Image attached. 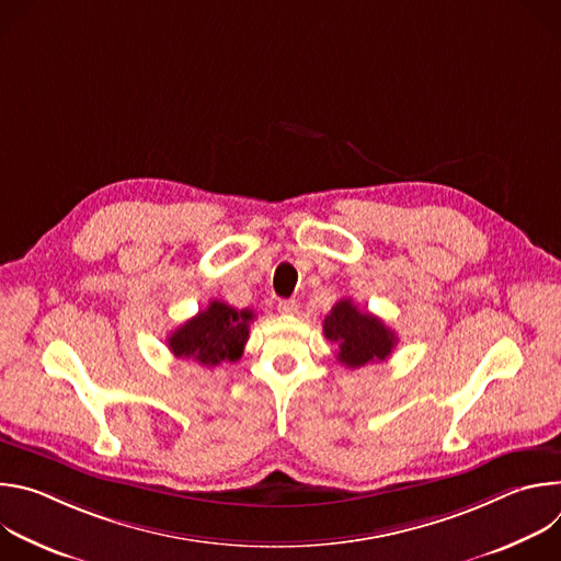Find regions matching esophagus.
<instances>
[{"label":"esophagus","mask_w":561,"mask_h":561,"mask_svg":"<svg viewBox=\"0 0 561 561\" xmlns=\"http://www.w3.org/2000/svg\"><path fill=\"white\" fill-rule=\"evenodd\" d=\"M279 312H284V314H293V312H297V301L295 299H279Z\"/></svg>","instance_id":"obj_1"}]
</instances>
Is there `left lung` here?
Returning <instances> with one entry per match:
<instances>
[{"instance_id": "obj_1", "label": "left lung", "mask_w": 561, "mask_h": 561, "mask_svg": "<svg viewBox=\"0 0 561 561\" xmlns=\"http://www.w3.org/2000/svg\"><path fill=\"white\" fill-rule=\"evenodd\" d=\"M324 335L337 344V359L348 368H362L390 357L397 337L379 317L359 310L353 299H340L324 317Z\"/></svg>"}]
</instances>
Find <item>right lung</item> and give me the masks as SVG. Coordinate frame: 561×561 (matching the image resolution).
<instances>
[{
  "instance_id": "obj_1",
  "label": "right lung",
  "mask_w": 561,
  "mask_h": 561,
  "mask_svg": "<svg viewBox=\"0 0 561 561\" xmlns=\"http://www.w3.org/2000/svg\"><path fill=\"white\" fill-rule=\"evenodd\" d=\"M253 317L255 312L249 308L237 310L213 299L206 310H199L169 335V348L175 357L193 359L206 368L237 362L244 353Z\"/></svg>"
}]
</instances>
